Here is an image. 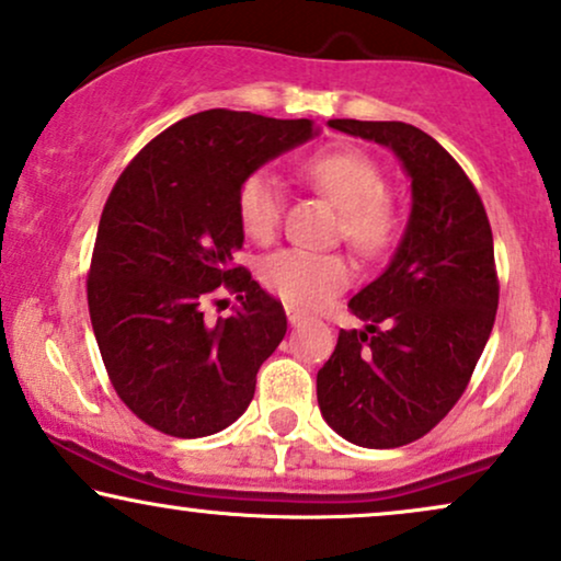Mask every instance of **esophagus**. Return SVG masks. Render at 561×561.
<instances>
[{
    "mask_svg": "<svg viewBox=\"0 0 561 561\" xmlns=\"http://www.w3.org/2000/svg\"><path fill=\"white\" fill-rule=\"evenodd\" d=\"M287 321H289V327H300L302 321V313H298V310H287Z\"/></svg>",
    "mask_w": 561,
    "mask_h": 561,
    "instance_id": "esophagus-1",
    "label": "esophagus"
}]
</instances>
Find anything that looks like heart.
<instances>
[{
	"label": "heart",
	"mask_w": 561,
	"mask_h": 561,
	"mask_svg": "<svg viewBox=\"0 0 561 561\" xmlns=\"http://www.w3.org/2000/svg\"><path fill=\"white\" fill-rule=\"evenodd\" d=\"M302 178L340 206V232L355 251L376 255L397 234V208L383 193V174L366 153L353 148L316 153L302 161ZM282 182L259 170L242 180L238 193L240 227L248 238L268 240L282 219ZM353 279V268L340 253H313L285 248L261 263V282L268 293L300 310H316L334 300Z\"/></svg>",
	"instance_id": "1"
}]
</instances>
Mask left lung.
<instances>
[{
  "instance_id": "left-lung-1",
  "label": "left lung",
  "mask_w": 561,
  "mask_h": 561,
  "mask_svg": "<svg viewBox=\"0 0 561 561\" xmlns=\"http://www.w3.org/2000/svg\"><path fill=\"white\" fill-rule=\"evenodd\" d=\"M329 127L391 148L413 206L389 266L347 306L366 329H342L316 394L342 438L402 447L455 408L489 342L499 306L494 238L473 182L428 133L360 119Z\"/></svg>"
}]
</instances>
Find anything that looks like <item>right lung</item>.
<instances>
[{
    "instance_id": "add662e5",
    "label": "right lung",
    "mask_w": 561,
    "mask_h": 561,
    "mask_svg": "<svg viewBox=\"0 0 561 561\" xmlns=\"http://www.w3.org/2000/svg\"><path fill=\"white\" fill-rule=\"evenodd\" d=\"M319 135L310 119L251 112L191 114L119 174L101 214L88 310L119 400L151 428L211 436L245 413L261 363L279 347L287 316L234 253L242 180ZM226 285L241 308L203 319Z\"/></svg>"
}]
</instances>
